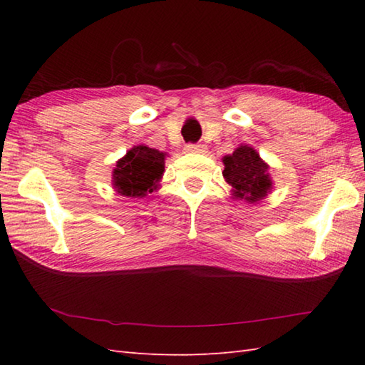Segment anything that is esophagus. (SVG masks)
Here are the masks:
<instances>
[{
  "label": "esophagus",
  "mask_w": 365,
  "mask_h": 365,
  "mask_svg": "<svg viewBox=\"0 0 365 365\" xmlns=\"http://www.w3.org/2000/svg\"><path fill=\"white\" fill-rule=\"evenodd\" d=\"M185 152H188V153H205L207 147L204 144H187V145H185Z\"/></svg>",
  "instance_id": "34e87169"
}]
</instances>
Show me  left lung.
Instances as JSON below:
<instances>
[{"mask_svg":"<svg viewBox=\"0 0 365 365\" xmlns=\"http://www.w3.org/2000/svg\"><path fill=\"white\" fill-rule=\"evenodd\" d=\"M222 175L232 187L235 197L247 202H257L273 188L268 174V165L260 158L257 150L250 145H240L232 155L222 158Z\"/></svg>","mask_w":365,"mask_h":365,"instance_id":"obj_1","label":"left lung"}]
</instances>
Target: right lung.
<instances>
[{
	"instance_id": "obj_1",
	"label": "right lung",
	"mask_w": 365,
	"mask_h": 365,
	"mask_svg": "<svg viewBox=\"0 0 365 365\" xmlns=\"http://www.w3.org/2000/svg\"><path fill=\"white\" fill-rule=\"evenodd\" d=\"M166 153L144 144L135 145L113 170V187L120 196L144 197L157 190L165 173Z\"/></svg>"
}]
</instances>
